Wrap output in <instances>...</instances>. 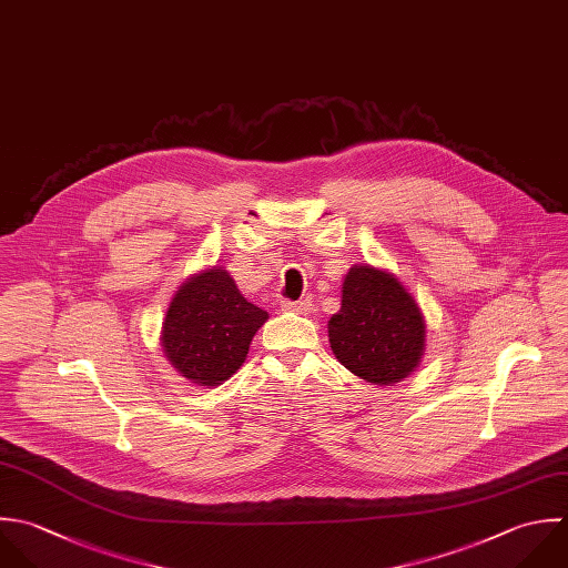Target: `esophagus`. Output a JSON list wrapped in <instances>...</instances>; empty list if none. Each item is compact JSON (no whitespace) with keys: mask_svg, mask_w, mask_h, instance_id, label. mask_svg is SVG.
Returning a JSON list of instances; mask_svg holds the SVG:
<instances>
[{"mask_svg":"<svg viewBox=\"0 0 568 568\" xmlns=\"http://www.w3.org/2000/svg\"><path fill=\"white\" fill-rule=\"evenodd\" d=\"M281 310L283 312H294V314H310L312 312V301H283L281 303Z\"/></svg>","mask_w":568,"mask_h":568,"instance_id":"obj_1","label":"esophagus"}]
</instances>
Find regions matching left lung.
<instances>
[{"label":"left lung","mask_w":568,"mask_h":568,"mask_svg":"<svg viewBox=\"0 0 568 568\" xmlns=\"http://www.w3.org/2000/svg\"><path fill=\"white\" fill-rule=\"evenodd\" d=\"M327 332L338 363L378 387L405 381L425 354L420 305L396 274L367 263L349 267Z\"/></svg>","instance_id":"1"}]
</instances>
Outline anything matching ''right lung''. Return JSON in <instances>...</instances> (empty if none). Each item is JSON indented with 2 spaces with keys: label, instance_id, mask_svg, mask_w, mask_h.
I'll use <instances>...</instances> for the list:
<instances>
[{
  "label": "right lung",
  "instance_id": "add662e5",
  "mask_svg": "<svg viewBox=\"0 0 568 568\" xmlns=\"http://www.w3.org/2000/svg\"><path fill=\"white\" fill-rule=\"evenodd\" d=\"M270 314L252 305L230 272L212 265L174 292L161 327L170 365L196 387L223 385L247 358L250 343Z\"/></svg>",
  "mask_w": 568,
  "mask_h": 568
}]
</instances>
